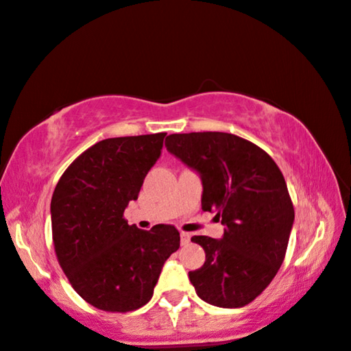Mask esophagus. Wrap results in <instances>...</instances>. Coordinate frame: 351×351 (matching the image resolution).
<instances>
[{
	"mask_svg": "<svg viewBox=\"0 0 351 351\" xmlns=\"http://www.w3.org/2000/svg\"><path fill=\"white\" fill-rule=\"evenodd\" d=\"M189 241H190V234L181 232V245H187Z\"/></svg>",
	"mask_w": 351,
	"mask_h": 351,
	"instance_id": "esophagus-1",
	"label": "esophagus"
}]
</instances>
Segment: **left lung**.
I'll use <instances>...</instances> for the list:
<instances>
[{"label":"left lung","instance_id":"obj_1","mask_svg":"<svg viewBox=\"0 0 351 351\" xmlns=\"http://www.w3.org/2000/svg\"><path fill=\"white\" fill-rule=\"evenodd\" d=\"M165 147L199 175L201 209L215 212L224 226L221 239L192 237L206 261L189 272L190 283L213 306L247 305L276 277L294 224L280 169L260 147L230 133L170 134Z\"/></svg>","mask_w":351,"mask_h":351}]
</instances>
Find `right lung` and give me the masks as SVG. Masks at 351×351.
I'll list each match as a JSON object with an SVG mask.
<instances>
[{"label":"right lung","mask_w":351,"mask_h":351,"mask_svg":"<svg viewBox=\"0 0 351 351\" xmlns=\"http://www.w3.org/2000/svg\"><path fill=\"white\" fill-rule=\"evenodd\" d=\"M165 134L97 142L69 165L52 195L58 263L75 293L99 310L127 313L144 306L165 260L180 247L175 226L142 230L123 218L161 156Z\"/></svg>","instance_id":"right-lung-1"}]
</instances>
